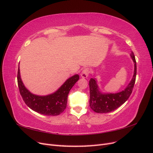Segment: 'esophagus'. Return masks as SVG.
Here are the masks:
<instances>
[{
  "instance_id": "obj_1",
  "label": "esophagus",
  "mask_w": 153,
  "mask_h": 153,
  "mask_svg": "<svg viewBox=\"0 0 153 153\" xmlns=\"http://www.w3.org/2000/svg\"><path fill=\"white\" fill-rule=\"evenodd\" d=\"M90 73V70L89 68H85L84 69H83V71L80 73V76L83 78H86L87 76H89V74Z\"/></svg>"
}]
</instances>
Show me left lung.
I'll return each mask as SVG.
<instances>
[{"label":"left lung","instance_id":"obj_1","mask_svg":"<svg viewBox=\"0 0 153 153\" xmlns=\"http://www.w3.org/2000/svg\"><path fill=\"white\" fill-rule=\"evenodd\" d=\"M130 56L134 62L133 75L130 82L121 92L117 93L101 92L97 84V80L96 78H91L89 80V105L91 108L95 112L103 114L112 112L126 102L130 96L135 85L137 75V64L133 52H131Z\"/></svg>","mask_w":153,"mask_h":153}]
</instances>
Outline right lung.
<instances>
[{
  "label": "right lung",
  "mask_w": 153,
  "mask_h": 153,
  "mask_svg": "<svg viewBox=\"0 0 153 153\" xmlns=\"http://www.w3.org/2000/svg\"><path fill=\"white\" fill-rule=\"evenodd\" d=\"M78 79L79 75H73L67 79L53 93L47 96H39L31 93L25 87L22 80L19 67L17 75L20 93L25 104L36 112L53 116L61 114L65 110L69 92Z\"/></svg>",
  "instance_id": "add662e5"
}]
</instances>
